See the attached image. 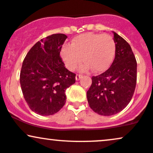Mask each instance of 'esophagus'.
Returning <instances> with one entry per match:
<instances>
[{"mask_svg":"<svg viewBox=\"0 0 153 153\" xmlns=\"http://www.w3.org/2000/svg\"><path fill=\"white\" fill-rule=\"evenodd\" d=\"M82 77V75H80V74H77L76 76H75V80H79L80 78H81Z\"/></svg>","mask_w":153,"mask_h":153,"instance_id":"34e87169","label":"esophagus"}]
</instances>
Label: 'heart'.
<instances>
[{
  "mask_svg": "<svg viewBox=\"0 0 153 153\" xmlns=\"http://www.w3.org/2000/svg\"><path fill=\"white\" fill-rule=\"evenodd\" d=\"M116 45L113 37L108 34L87 33L75 36L71 45L62 47L60 56L65 65L70 71H74L81 62V71L93 68L97 73L105 71L113 62Z\"/></svg>",
  "mask_w": 153,
  "mask_h": 153,
  "instance_id": "obj_1",
  "label": "heart"
}]
</instances>
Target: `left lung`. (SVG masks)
<instances>
[{
    "mask_svg": "<svg viewBox=\"0 0 153 153\" xmlns=\"http://www.w3.org/2000/svg\"><path fill=\"white\" fill-rule=\"evenodd\" d=\"M115 57L106 71L92 77L87 91L89 106L102 116L119 113L130 102L137 82V61L130 45L113 31Z\"/></svg>",
    "mask_w": 153,
    "mask_h": 153,
    "instance_id": "8db88e82",
    "label": "left lung"
}]
</instances>
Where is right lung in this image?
Segmentation results:
<instances>
[{
  "label": "right lung",
  "instance_id": "right-lung-1",
  "mask_svg": "<svg viewBox=\"0 0 153 153\" xmlns=\"http://www.w3.org/2000/svg\"><path fill=\"white\" fill-rule=\"evenodd\" d=\"M68 36L54 34L39 41L23 62L20 84L25 101L37 114H54L66 101L65 91L75 82V74L65 67L59 53Z\"/></svg>",
  "mask_w": 153,
  "mask_h": 153
}]
</instances>
